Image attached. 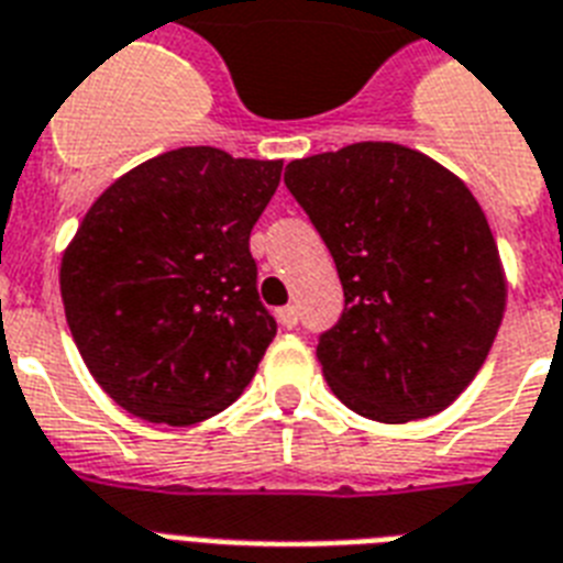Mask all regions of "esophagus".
I'll list each match as a JSON object with an SVG mask.
<instances>
[{"mask_svg": "<svg viewBox=\"0 0 563 563\" xmlns=\"http://www.w3.org/2000/svg\"><path fill=\"white\" fill-rule=\"evenodd\" d=\"M277 323H280L283 329H295L297 327V309H295V306H283V309H277Z\"/></svg>", "mask_w": 563, "mask_h": 563, "instance_id": "obj_1", "label": "esophagus"}]
</instances>
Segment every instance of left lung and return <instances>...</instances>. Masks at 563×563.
Listing matches in <instances>:
<instances>
[{
    "mask_svg": "<svg viewBox=\"0 0 563 563\" xmlns=\"http://www.w3.org/2000/svg\"><path fill=\"white\" fill-rule=\"evenodd\" d=\"M286 187L344 286V314L314 350L332 393L385 424L445 410L486 364L509 291L472 190L393 141L295 158Z\"/></svg>",
    "mask_w": 563,
    "mask_h": 563,
    "instance_id": "1",
    "label": "left lung"
}]
</instances>
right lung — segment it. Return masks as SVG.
<instances>
[{"label": "right lung", "instance_id": "1", "mask_svg": "<svg viewBox=\"0 0 563 563\" xmlns=\"http://www.w3.org/2000/svg\"><path fill=\"white\" fill-rule=\"evenodd\" d=\"M283 162L178 147L115 178L59 260V297L91 378L147 422H205L242 396L277 323L249 236Z\"/></svg>", "mask_w": 563, "mask_h": 563}]
</instances>
